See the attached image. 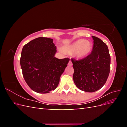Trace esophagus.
<instances>
[{"instance_id":"esophagus-1","label":"esophagus","mask_w":127,"mask_h":127,"mask_svg":"<svg viewBox=\"0 0 127 127\" xmlns=\"http://www.w3.org/2000/svg\"><path fill=\"white\" fill-rule=\"evenodd\" d=\"M68 65L69 66H71L72 65V63H71V61L70 60L69 61V63H68Z\"/></svg>"}]
</instances>
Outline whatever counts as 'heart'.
I'll return each instance as SVG.
<instances>
[{"instance_id": "1", "label": "heart", "mask_w": 127, "mask_h": 127, "mask_svg": "<svg viewBox=\"0 0 127 127\" xmlns=\"http://www.w3.org/2000/svg\"><path fill=\"white\" fill-rule=\"evenodd\" d=\"M92 44L91 42L85 40L80 39L74 42L72 44L65 46L64 50L69 53H74L77 58L87 56L91 52Z\"/></svg>"}]
</instances>
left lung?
<instances>
[{
	"label": "left lung",
	"instance_id": "left-lung-1",
	"mask_svg": "<svg viewBox=\"0 0 127 127\" xmlns=\"http://www.w3.org/2000/svg\"><path fill=\"white\" fill-rule=\"evenodd\" d=\"M92 37L94 44L90 54L80 60L71 59L74 83L79 90L87 92L101 89L105 84L110 71L111 57L108 47L98 37Z\"/></svg>",
	"mask_w": 127,
	"mask_h": 127
}]
</instances>
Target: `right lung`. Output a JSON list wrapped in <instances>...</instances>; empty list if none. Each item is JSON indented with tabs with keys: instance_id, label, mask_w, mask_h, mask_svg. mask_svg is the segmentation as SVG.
Segmentation results:
<instances>
[{
	"instance_id": "right-lung-1",
	"label": "right lung",
	"mask_w": 127,
	"mask_h": 127,
	"mask_svg": "<svg viewBox=\"0 0 127 127\" xmlns=\"http://www.w3.org/2000/svg\"><path fill=\"white\" fill-rule=\"evenodd\" d=\"M56 47L50 38H36L24 45L20 64L26 83L39 93H48L58 85L69 61L55 57Z\"/></svg>"
}]
</instances>
